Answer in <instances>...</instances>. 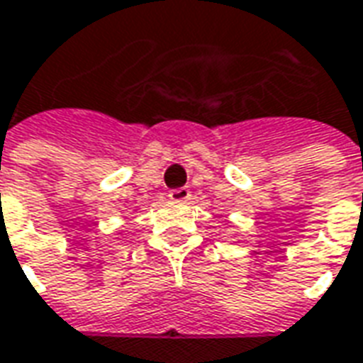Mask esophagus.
<instances>
[{
  "label": "esophagus",
  "mask_w": 363,
  "mask_h": 363,
  "mask_svg": "<svg viewBox=\"0 0 363 363\" xmlns=\"http://www.w3.org/2000/svg\"><path fill=\"white\" fill-rule=\"evenodd\" d=\"M169 199L173 200V202H184V200L190 199V190L186 186H182V189H173L169 192Z\"/></svg>",
  "instance_id": "34e87169"
}]
</instances>
